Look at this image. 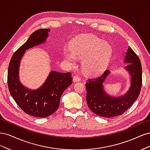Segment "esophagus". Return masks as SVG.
I'll return each mask as SVG.
<instances>
[{
  "instance_id": "34e87169",
  "label": "esophagus",
  "mask_w": 150,
  "mask_h": 150,
  "mask_svg": "<svg viewBox=\"0 0 150 150\" xmlns=\"http://www.w3.org/2000/svg\"><path fill=\"white\" fill-rule=\"evenodd\" d=\"M80 80H81V79H80L79 77L77 76H74L73 77V78H72V81H73V82H74V83L79 82V81Z\"/></svg>"
}]
</instances>
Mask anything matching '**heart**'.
Listing matches in <instances>:
<instances>
[{"instance_id":"heart-1","label":"heart","mask_w":150,"mask_h":150,"mask_svg":"<svg viewBox=\"0 0 150 150\" xmlns=\"http://www.w3.org/2000/svg\"><path fill=\"white\" fill-rule=\"evenodd\" d=\"M110 45L96 35H80L71 42V49L64 48L63 57L70 66H74L78 59H82L81 67L84 73L94 75L105 68L111 56Z\"/></svg>"}]
</instances>
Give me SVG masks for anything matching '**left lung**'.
Returning a JSON list of instances; mask_svg holds the SVG:
<instances>
[{"label": "left lung", "mask_w": 150, "mask_h": 150, "mask_svg": "<svg viewBox=\"0 0 150 150\" xmlns=\"http://www.w3.org/2000/svg\"><path fill=\"white\" fill-rule=\"evenodd\" d=\"M124 62L128 63L125 69L131 78L130 86L125 94L118 97L112 96L104 91L103 83L110 74L108 70L98 78L89 79L86 84L88 106L98 116L112 117L121 115L139 95L142 85V67L139 57L130 47L125 53Z\"/></svg>", "instance_id": "left-lung-1"}]
</instances>
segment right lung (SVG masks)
I'll list each match as a JSON object with an SVG mask.
<instances>
[{"instance_id":"1","label":"right lung","mask_w":150,"mask_h":150,"mask_svg":"<svg viewBox=\"0 0 150 150\" xmlns=\"http://www.w3.org/2000/svg\"><path fill=\"white\" fill-rule=\"evenodd\" d=\"M49 32V29L34 32L13 54L8 68L7 84L12 97L25 113L38 117H47L57 110L63 92L72 83L69 72L62 73L55 71L50 72L45 82L37 89H30L21 83L22 57L26 50L46 42Z\"/></svg>"}]
</instances>
